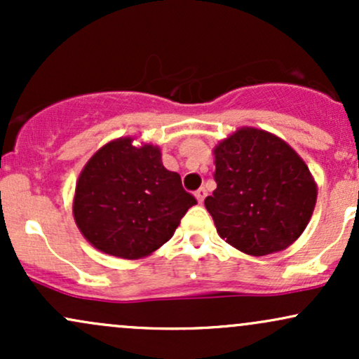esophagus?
Returning a JSON list of instances; mask_svg holds the SVG:
<instances>
[{
  "instance_id": "34e87169",
  "label": "esophagus",
  "mask_w": 359,
  "mask_h": 359,
  "mask_svg": "<svg viewBox=\"0 0 359 359\" xmlns=\"http://www.w3.org/2000/svg\"><path fill=\"white\" fill-rule=\"evenodd\" d=\"M205 196H208V191H205L204 187H201L199 191H196V197H197V201H199L201 204H203V201H204Z\"/></svg>"
}]
</instances>
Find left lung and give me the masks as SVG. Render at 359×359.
I'll return each mask as SVG.
<instances>
[{
    "mask_svg": "<svg viewBox=\"0 0 359 359\" xmlns=\"http://www.w3.org/2000/svg\"><path fill=\"white\" fill-rule=\"evenodd\" d=\"M214 155L217 187L204 204L222 240L253 257L297 240L317 199L304 160L283 140L257 128L238 130Z\"/></svg>",
    "mask_w": 359,
    "mask_h": 359,
    "instance_id": "left-lung-1",
    "label": "left lung"
}]
</instances>
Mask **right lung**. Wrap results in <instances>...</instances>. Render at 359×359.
Listing matches in <instances>:
<instances>
[{
	"label": "right lung",
	"instance_id": "add662e5",
	"mask_svg": "<svg viewBox=\"0 0 359 359\" xmlns=\"http://www.w3.org/2000/svg\"><path fill=\"white\" fill-rule=\"evenodd\" d=\"M131 142L114 140L86 163L76 185L74 219L94 248L137 259L170 240L197 201L180 175L163 167L158 147Z\"/></svg>",
	"mask_w": 359,
	"mask_h": 359
}]
</instances>
